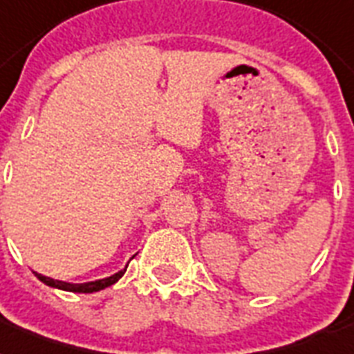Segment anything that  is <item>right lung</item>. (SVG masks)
<instances>
[{"mask_svg": "<svg viewBox=\"0 0 354 354\" xmlns=\"http://www.w3.org/2000/svg\"><path fill=\"white\" fill-rule=\"evenodd\" d=\"M124 272H127V268H122L121 272L110 275V277H106V279L91 281V283H82V285H71V283H64V281L51 279V277H46V275L36 274V272H35V275L41 281V283H46V285H49V286H55V288H60V290L79 292V294H91V292H99V290H102V288H106V286L113 285V283H118Z\"/></svg>", "mask_w": 354, "mask_h": 354, "instance_id": "right-lung-1", "label": "right lung"}]
</instances>
